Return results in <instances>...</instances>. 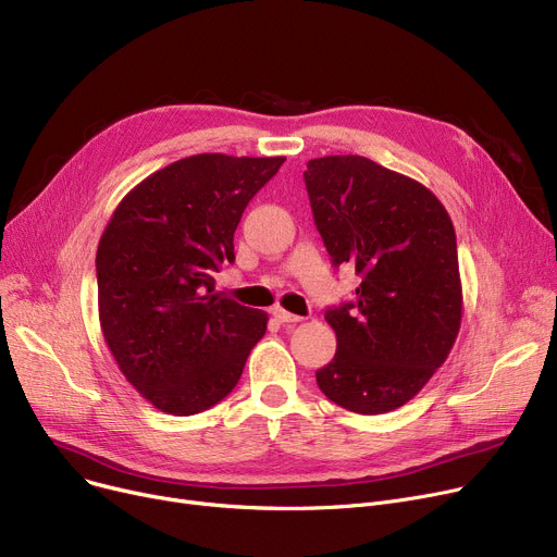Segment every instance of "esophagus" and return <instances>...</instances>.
<instances>
[{
	"label": "esophagus",
	"mask_w": 557,
	"mask_h": 557,
	"mask_svg": "<svg viewBox=\"0 0 557 557\" xmlns=\"http://www.w3.org/2000/svg\"><path fill=\"white\" fill-rule=\"evenodd\" d=\"M273 315H275V320H277V322H302V320H305L302 315L288 313V311H286V309H282V307H275V309H273Z\"/></svg>",
	"instance_id": "obj_1"
}]
</instances>
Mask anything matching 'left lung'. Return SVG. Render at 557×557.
I'll return each mask as SVG.
<instances>
[{"mask_svg":"<svg viewBox=\"0 0 557 557\" xmlns=\"http://www.w3.org/2000/svg\"><path fill=\"white\" fill-rule=\"evenodd\" d=\"M305 183L333 264L362 275L356 302L324 313L338 349L315 372L318 387L349 412H392L423 389L459 336L453 219L423 183L356 154L311 159Z\"/></svg>","mask_w":557,"mask_h":557,"instance_id":"1","label":"left lung"}]
</instances>
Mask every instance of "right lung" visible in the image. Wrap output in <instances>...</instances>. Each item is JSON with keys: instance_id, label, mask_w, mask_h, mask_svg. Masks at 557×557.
Segmentation results:
<instances>
[{"instance_id": "obj_1", "label": "right lung", "mask_w": 557, "mask_h": 557, "mask_svg": "<svg viewBox=\"0 0 557 557\" xmlns=\"http://www.w3.org/2000/svg\"><path fill=\"white\" fill-rule=\"evenodd\" d=\"M286 157L195 154L111 214L96 252L98 318L123 376L157 410L199 414L237 385L269 315L214 290L248 201Z\"/></svg>"}]
</instances>
